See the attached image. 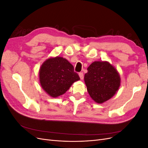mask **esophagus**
Instances as JSON below:
<instances>
[{"label": "esophagus", "instance_id": "34e87169", "mask_svg": "<svg viewBox=\"0 0 148 148\" xmlns=\"http://www.w3.org/2000/svg\"><path fill=\"white\" fill-rule=\"evenodd\" d=\"M79 78L81 79H83L84 78V75H83V72H80L79 73Z\"/></svg>", "mask_w": 148, "mask_h": 148}]
</instances>
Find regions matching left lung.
I'll list each match as a JSON object with an SVG mask.
<instances>
[{
  "mask_svg": "<svg viewBox=\"0 0 148 148\" xmlns=\"http://www.w3.org/2000/svg\"><path fill=\"white\" fill-rule=\"evenodd\" d=\"M84 82L91 97L98 104L110 99L120 86L119 73L108 62L95 61L87 69Z\"/></svg>",
  "mask_w": 148,
  "mask_h": 148,
  "instance_id": "1",
  "label": "left lung"
}]
</instances>
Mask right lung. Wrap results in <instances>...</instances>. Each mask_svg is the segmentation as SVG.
Listing matches in <instances>:
<instances>
[{
	"label": "right lung",
	"instance_id": "1",
	"mask_svg": "<svg viewBox=\"0 0 148 148\" xmlns=\"http://www.w3.org/2000/svg\"><path fill=\"white\" fill-rule=\"evenodd\" d=\"M39 75L41 87L52 97L64 95L74 82L80 79L73 66L66 59L58 56L44 62Z\"/></svg>",
	"mask_w": 148,
	"mask_h": 148
}]
</instances>
